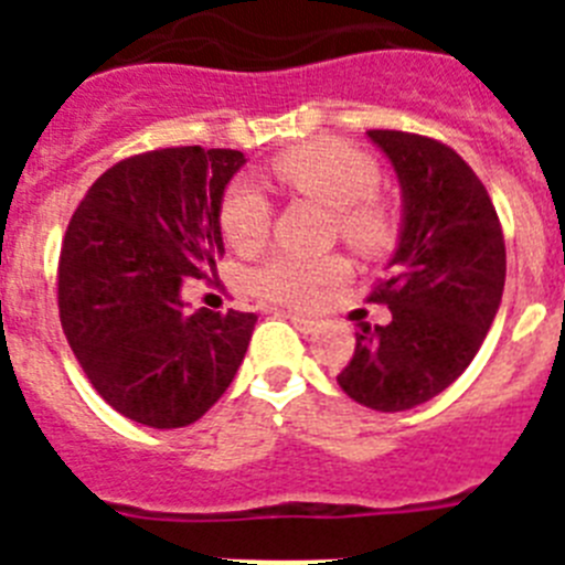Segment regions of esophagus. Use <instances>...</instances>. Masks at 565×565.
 I'll use <instances>...</instances> for the list:
<instances>
[{"label": "esophagus", "instance_id": "esophagus-1", "mask_svg": "<svg viewBox=\"0 0 565 565\" xmlns=\"http://www.w3.org/2000/svg\"><path fill=\"white\" fill-rule=\"evenodd\" d=\"M288 319H291L294 328H297V331H302V333H313L319 328L317 319H311V317H299V313H291Z\"/></svg>", "mask_w": 565, "mask_h": 565}]
</instances>
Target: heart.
Segmentation results:
<instances>
[{"label": "heart", "instance_id": "b5f03b06", "mask_svg": "<svg viewBox=\"0 0 565 565\" xmlns=\"http://www.w3.org/2000/svg\"><path fill=\"white\" fill-rule=\"evenodd\" d=\"M271 174L294 194L337 212V228L348 246L362 254H382L393 243L396 217L379 198V167L371 154L333 138L299 143L271 161ZM221 226L228 246L252 252L266 239L271 206L252 183H234L223 198ZM348 277L342 257H294L277 254L248 274V288L279 306H313L331 286Z\"/></svg>", "mask_w": 565, "mask_h": 565}]
</instances>
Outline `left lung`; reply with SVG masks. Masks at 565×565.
<instances>
[{
	"label": "left lung",
	"mask_w": 565,
	"mask_h": 565,
	"mask_svg": "<svg viewBox=\"0 0 565 565\" xmlns=\"http://www.w3.org/2000/svg\"><path fill=\"white\" fill-rule=\"evenodd\" d=\"M402 186V234L371 302L387 326L356 333L337 376L353 402L411 411L447 391L487 337L507 279L501 221L478 174L447 143L398 129H371Z\"/></svg>",
	"instance_id": "left-lung-1"
}]
</instances>
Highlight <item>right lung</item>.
Listing matches in <instances>:
<instances>
[{"instance_id":"obj_1","label":"right lung","mask_w":565,"mask_h":565,"mask_svg":"<svg viewBox=\"0 0 565 565\" xmlns=\"http://www.w3.org/2000/svg\"><path fill=\"white\" fill-rule=\"evenodd\" d=\"M237 149L132 154L78 203L58 257L64 337L98 396L154 430L198 422L246 356L254 313H189V277L217 271Z\"/></svg>"}]
</instances>
